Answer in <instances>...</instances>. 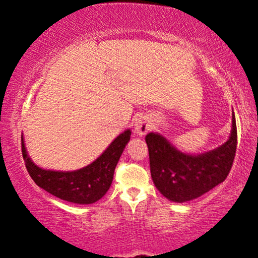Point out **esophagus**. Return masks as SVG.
<instances>
[{
    "label": "esophagus",
    "instance_id": "34e87169",
    "mask_svg": "<svg viewBox=\"0 0 258 258\" xmlns=\"http://www.w3.org/2000/svg\"><path fill=\"white\" fill-rule=\"evenodd\" d=\"M134 128L139 135H145L151 130V123L145 116H140L134 121Z\"/></svg>",
    "mask_w": 258,
    "mask_h": 258
}]
</instances>
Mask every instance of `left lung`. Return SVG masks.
<instances>
[{"mask_svg": "<svg viewBox=\"0 0 258 258\" xmlns=\"http://www.w3.org/2000/svg\"><path fill=\"white\" fill-rule=\"evenodd\" d=\"M151 177L160 194L172 202L196 199L228 177L237 151V125L232 115V131L223 146L206 154L185 155L157 133L146 137Z\"/></svg>", "mask_w": 258, "mask_h": 258, "instance_id": "obj_1", "label": "left lung"}]
</instances>
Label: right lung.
<instances>
[{
  "mask_svg": "<svg viewBox=\"0 0 258 258\" xmlns=\"http://www.w3.org/2000/svg\"><path fill=\"white\" fill-rule=\"evenodd\" d=\"M131 131L118 135L103 154L86 167L74 172H55L42 169L27 156L21 137V151L26 168L36 184L49 194L69 203L87 205L101 199L111 185L113 172L130 141Z\"/></svg>",
  "mask_w": 258,
  "mask_h": 258,
  "instance_id": "1",
  "label": "right lung"
}]
</instances>
